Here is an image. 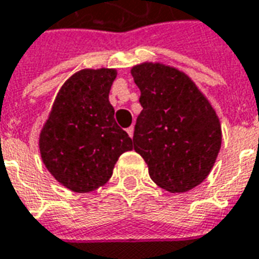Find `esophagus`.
Instances as JSON below:
<instances>
[{"instance_id":"34e87169","label":"esophagus","mask_w":259,"mask_h":259,"mask_svg":"<svg viewBox=\"0 0 259 259\" xmlns=\"http://www.w3.org/2000/svg\"><path fill=\"white\" fill-rule=\"evenodd\" d=\"M126 132H127V135H129L130 137H133V132H135V127H133V126H130V127H127V129H126Z\"/></svg>"}]
</instances>
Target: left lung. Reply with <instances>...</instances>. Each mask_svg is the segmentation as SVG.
I'll return each instance as SVG.
<instances>
[{
	"label": "left lung",
	"instance_id": "left-lung-1",
	"mask_svg": "<svg viewBox=\"0 0 259 259\" xmlns=\"http://www.w3.org/2000/svg\"><path fill=\"white\" fill-rule=\"evenodd\" d=\"M143 111L133 144L161 189L186 193L206 179L222 144L211 102L179 69L159 62L132 68Z\"/></svg>",
	"mask_w": 259,
	"mask_h": 259
}]
</instances>
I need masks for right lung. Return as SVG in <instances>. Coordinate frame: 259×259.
<instances>
[{"mask_svg": "<svg viewBox=\"0 0 259 259\" xmlns=\"http://www.w3.org/2000/svg\"><path fill=\"white\" fill-rule=\"evenodd\" d=\"M116 69H81L70 76L51 108L38 139L48 172L74 193L107 183L118 158L133 141L115 120L109 90Z\"/></svg>", "mask_w": 259, "mask_h": 259, "instance_id": "obj_1", "label": "right lung"}]
</instances>
